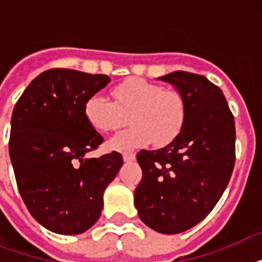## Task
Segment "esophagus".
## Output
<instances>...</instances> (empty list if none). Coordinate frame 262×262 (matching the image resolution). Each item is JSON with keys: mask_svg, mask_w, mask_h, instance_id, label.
<instances>
[{"mask_svg": "<svg viewBox=\"0 0 262 262\" xmlns=\"http://www.w3.org/2000/svg\"><path fill=\"white\" fill-rule=\"evenodd\" d=\"M136 159L135 154H123V162H133Z\"/></svg>", "mask_w": 262, "mask_h": 262, "instance_id": "obj_1", "label": "esophagus"}]
</instances>
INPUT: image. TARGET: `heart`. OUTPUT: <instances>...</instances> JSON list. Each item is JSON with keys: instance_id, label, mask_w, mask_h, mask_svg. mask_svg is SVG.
Instances as JSON below:
<instances>
[{"instance_id": "obj_1", "label": "heart", "mask_w": 262, "mask_h": 262, "mask_svg": "<svg viewBox=\"0 0 262 262\" xmlns=\"http://www.w3.org/2000/svg\"><path fill=\"white\" fill-rule=\"evenodd\" d=\"M113 100L100 94L84 103V117L95 130L118 129L129 114L130 123L107 141L111 151L129 152L152 143L166 145L181 133L187 115L185 95L140 77H130L111 90Z\"/></svg>"}]
</instances>
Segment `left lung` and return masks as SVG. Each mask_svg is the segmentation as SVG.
<instances>
[{"mask_svg":"<svg viewBox=\"0 0 262 262\" xmlns=\"http://www.w3.org/2000/svg\"><path fill=\"white\" fill-rule=\"evenodd\" d=\"M187 102L182 130L156 151H141L135 190L140 219L162 234L186 231L215 208L235 164V122L223 92L205 76L177 71L160 77Z\"/></svg>","mask_w":262,"mask_h":262,"instance_id":"1","label":"left lung"}]
</instances>
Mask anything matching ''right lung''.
I'll return each instance as SVG.
<instances>
[{"mask_svg":"<svg viewBox=\"0 0 262 262\" xmlns=\"http://www.w3.org/2000/svg\"><path fill=\"white\" fill-rule=\"evenodd\" d=\"M108 81L54 68L35 77L14 104L9 155L18 191L32 217L57 234H81L98 222L103 191L123 164L115 151L85 158L103 137L87 122L84 103Z\"/></svg>","mask_w":262,"mask_h":262,"instance_id":"right-lung-1","label":"right lung"}]
</instances>
